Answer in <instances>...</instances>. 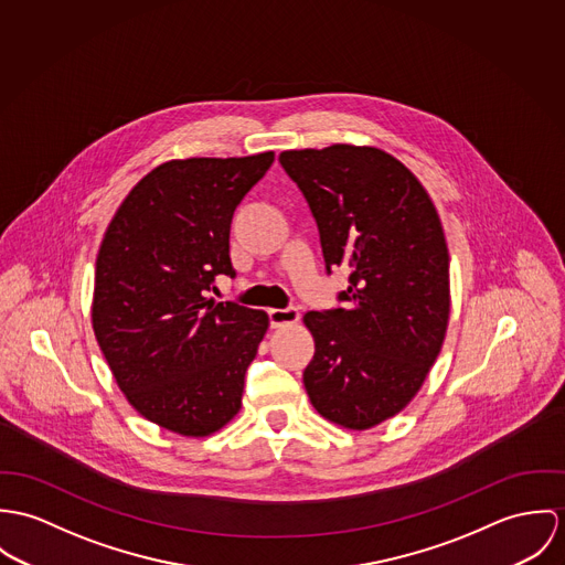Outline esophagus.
<instances>
[{
  "label": "esophagus",
  "mask_w": 565,
  "mask_h": 565,
  "mask_svg": "<svg viewBox=\"0 0 565 565\" xmlns=\"http://www.w3.org/2000/svg\"><path fill=\"white\" fill-rule=\"evenodd\" d=\"M268 320H270V327H281V324H290V322H297L299 320V310L297 308H273L268 310Z\"/></svg>",
  "instance_id": "1"
}]
</instances>
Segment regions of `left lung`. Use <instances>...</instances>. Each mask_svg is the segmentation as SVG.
I'll return each instance as SVG.
<instances>
[{
    "instance_id": "8db88e82",
    "label": "left lung",
    "mask_w": 565,
    "mask_h": 565,
    "mask_svg": "<svg viewBox=\"0 0 565 565\" xmlns=\"http://www.w3.org/2000/svg\"><path fill=\"white\" fill-rule=\"evenodd\" d=\"M279 162L312 210L327 273H351L344 308L303 316L316 344L308 396L327 420L371 429L416 396L444 342L450 288L436 205L376 147L284 151Z\"/></svg>"
}]
</instances>
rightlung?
<instances>
[{"mask_svg":"<svg viewBox=\"0 0 565 565\" xmlns=\"http://www.w3.org/2000/svg\"><path fill=\"white\" fill-rule=\"evenodd\" d=\"M273 151L171 160L147 173L102 241L93 329L131 407L180 436L203 438L241 409L245 373L268 316L214 303L234 210L266 175Z\"/></svg>","mask_w":565,"mask_h":565,"instance_id":"1","label":"right lung"}]
</instances>
